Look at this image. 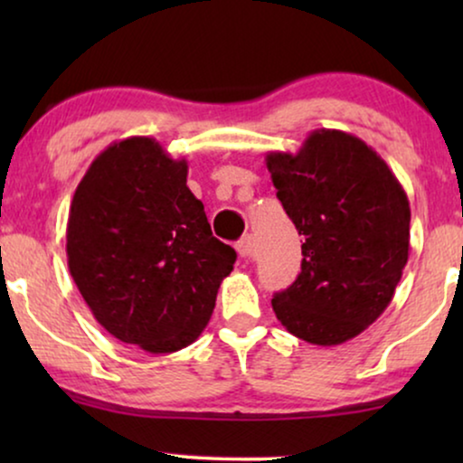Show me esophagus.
<instances>
[{
  "mask_svg": "<svg viewBox=\"0 0 463 463\" xmlns=\"http://www.w3.org/2000/svg\"><path fill=\"white\" fill-rule=\"evenodd\" d=\"M236 250H238V255L242 257V259H252V257H255V236H250V233H249V236H244L236 244Z\"/></svg>",
  "mask_w": 463,
  "mask_h": 463,
  "instance_id": "1",
  "label": "esophagus"
}]
</instances>
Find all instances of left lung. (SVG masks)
I'll use <instances>...</instances> for the list:
<instances>
[{
    "mask_svg": "<svg viewBox=\"0 0 463 463\" xmlns=\"http://www.w3.org/2000/svg\"><path fill=\"white\" fill-rule=\"evenodd\" d=\"M278 200L306 242L301 274L271 299L276 318L314 345L358 337L390 306L409 259L411 208L363 138L309 132L297 154L269 151Z\"/></svg>",
    "mask_w": 463,
    "mask_h": 463,
    "instance_id": "8db88e82",
    "label": "left lung"
}]
</instances>
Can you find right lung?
I'll list each match as a JSON object with an SVG mask.
<instances>
[{
	"mask_svg": "<svg viewBox=\"0 0 463 463\" xmlns=\"http://www.w3.org/2000/svg\"><path fill=\"white\" fill-rule=\"evenodd\" d=\"M236 250L213 236L187 160L151 137L111 143L88 166L67 221V265L100 326L149 354L194 344Z\"/></svg>",
	"mask_w": 463,
	"mask_h": 463,
	"instance_id": "right-lung-1",
	"label": "right lung"
}]
</instances>
